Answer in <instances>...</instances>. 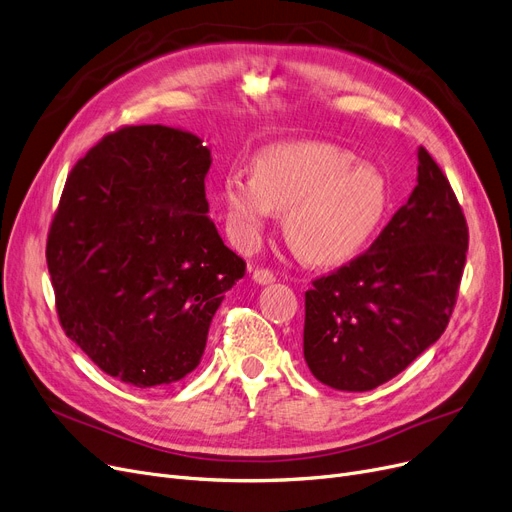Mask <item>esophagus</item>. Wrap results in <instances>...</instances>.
I'll use <instances>...</instances> for the list:
<instances>
[{
	"instance_id": "34e87169",
	"label": "esophagus",
	"mask_w": 512,
	"mask_h": 512,
	"mask_svg": "<svg viewBox=\"0 0 512 512\" xmlns=\"http://www.w3.org/2000/svg\"><path fill=\"white\" fill-rule=\"evenodd\" d=\"M253 280H255L257 284H272V282L276 280V276H274L270 270L259 268V270L253 272Z\"/></svg>"
}]
</instances>
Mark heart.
Returning a JSON list of instances; mask_svg holds the SVG:
<instances>
[{"label":"heart","instance_id":"heart-1","mask_svg":"<svg viewBox=\"0 0 512 512\" xmlns=\"http://www.w3.org/2000/svg\"><path fill=\"white\" fill-rule=\"evenodd\" d=\"M221 203L244 247H253L276 211H286L284 236L291 249L314 265H335L358 255L379 232L391 192L385 175L355 163L353 152L295 142L261 150L253 175L228 173Z\"/></svg>","mask_w":512,"mask_h":512}]
</instances>
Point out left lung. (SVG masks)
Here are the masks:
<instances>
[{
    "instance_id": "1",
    "label": "left lung",
    "mask_w": 512,
    "mask_h": 512,
    "mask_svg": "<svg viewBox=\"0 0 512 512\" xmlns=\"http://www.w3.org/2000/svg\"><path fill=\"white\" fill-rule=\"evenodd\" d=\"M418 177L372 247L305 293L303 355L316 379L370 391L406 370L446 330L469 230L448 177L418 148Z\"/></svg>"
}]
</instances>
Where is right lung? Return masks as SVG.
Returning <instances> with one entry per match:
<instances>
[{"mask_svg":"<svg viewBox=\"0 0 512 512\" xmlns=\"http://www.w3.org/2000/svg\"><path fill=\"white\" fill-rule=\"evenodd\" d=\"M209 167L194 133L136 125L102 138L66 180L46 249L58 318L117 381H182L244 276L209 217Z\"/></svg>","mask_w":512,"mask_h":512,"instance_id":"obj_1","label":"right lung"}]
</instances>
